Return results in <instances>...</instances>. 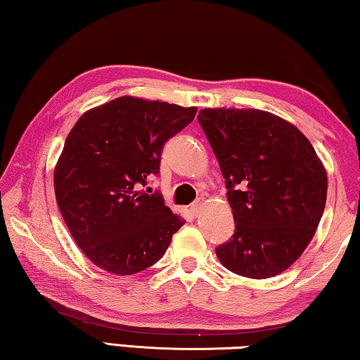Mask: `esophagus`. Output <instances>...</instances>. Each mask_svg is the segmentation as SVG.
<instances>
[{
    "label": "esophagus",
    "mask_w": 360,
    "mask_h": 360,
    "mask_svg": "<svg viewBox=\"0 0 360 360\" xmlns=\"http://www.w3.org/2000/svg\"><path fill=\"white\" fill-rule=\"evenodd\" d=\"M202 208H203V200L202 198L197 200V202L192 203V206H191V210H192V212H193L195 216L200 214V211H202Z\"/></svg>",
    "instance_id": "1"
}]
</instances>
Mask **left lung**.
<instances>
[{
	"label": "left lung",
	"mask_w": 360,
	"mask_h": 360,
	"mask_svg": "<svg viewBox=\"0 0 360 360\" xmlns=\"http://www.w3.org/2000/svg\"><path fill=\"white\" fill-rule=\"evenodd\" d=\"M221 167L235 233L216 249L227 270L265 279L294 264L309 245L327 198V173L308 138L260 109L198 112Z\"/></svg>",
	"instance_id": "1"
}]
</instances>
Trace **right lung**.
Instances as JSON below:
<instances>
[{"label":"right lung","mask_w":360,"mask_h":360,"mask_svg":"<svg viewBox=\"0 0 360 360\" xmlns=\"http://www.w3.org/2000/svg\"><path fill=\"white\" fill-rule=\"evenodd\" d=\"M197 108L120 96L84 112L66 136L53 187L76 245L112 275H135L162 259L184 219L160 193L139 191L160 169L162 148Z\"/></svg>","instance_id":"1"}]
</instances>
